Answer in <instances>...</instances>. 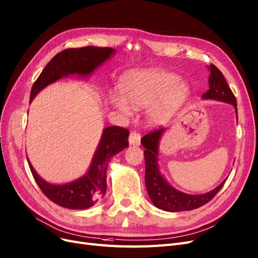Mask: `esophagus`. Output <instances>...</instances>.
Masks as SVG:
<instances>
[{"instance_id":"esophagus-1","label":"esophagus","mask_w":258,"mask_h":258,"mask_svg":"<svg viewBox=\"0 0 258 258\" xmlns=\"http://www.w3.org/2000/svg\"><path fill=\"white\" fill-rule=\"evenodd\" d=\"M140 138H141V137H140V134L135 131V132H132L131 134H130L128 141H130L131 145L139 146V145H140Z\"/></svg>"}]
</instances>
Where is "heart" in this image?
<instances>
[{"instance_id":"obj_1","label":"heart","mask_w":258,"mask_h":258,"mask_svg":"<svg viewBox=\"0 0 258 258\" xmlns=\"http://www.w3.org/2000/svg\"><path fill=\"white\" fill-rule=\"evenodd\" d=\"M188 92L187 85L174 73L163 70H145L130 74L122 85V94L112 93L110 101L114 108L128 114L131 105L135 108L154 103L150 110L151 120L165 121L182 103Z\"/></svg>"}]
</instances>
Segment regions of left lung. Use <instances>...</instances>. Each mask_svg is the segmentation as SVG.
<instances>
[{
	"instance_id": "1",
	"label": "left lung",
	"mask_w": 258,
	"mask_h": 258,
	"mask_svg": "<svg viewBox=\"0 0 258 258\" xmlns=\"http://www.w3.org/2000/svg\"><path fill=\"white\" fill-rule=\"evenodd\" d=\"M211 76H209V89L205 92L202 98L214 99L222 102L233 104L237 111V101L230 86L227 85L222 72L219 70L215 64H211ZM165 131L164 127H158L149 132L141 138V144L146 148L145 150V161H146V187L153 204L167 212H185L192 211L199 208L206 203L219 192L224 183H221L213 191L201 195L191 196L179 192L173 187H171L164 177L160 175L157 166V153H158V142L161 134Z\"/></svg>"
}]
</instances>
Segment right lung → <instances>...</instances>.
Listing matches in <instances>:
<instances>
[{
    "instance_id": "obj_1",
    "label": "right lung",
    "mask_w": 258,
    "mask_h": 258,
    "mask_svg": "<svg viewBox=\"0 0 258 258\" xmlns=\"http://www.w3.org/2000/svg\"><path fill=\"white\" fill-rule=\"evenodd\" d=\"M114 50L111 47L84 46L66 49L56 54L33 84L30 101L49 84L69 74L87 75L106 60ZM130 131L109 126L103 132L88 173L70 184L52 185L36 173L28 161L32 174L44 196L57 205L70 209H86L97 204L106 194V169L111 157L128 147Z\"/></svg>"
}]
</instances>
